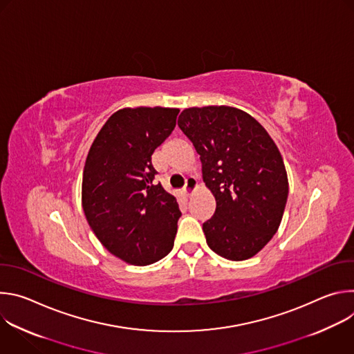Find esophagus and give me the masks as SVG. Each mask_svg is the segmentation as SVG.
Wrapping results in <instances>:
<instances>
[{"label": "esophagus", "instance_id": "obj_1", "mask_svg": "<svg viewBox=\"0 0 354 354\" xmlns=\"http://www.w3.org/2000/svg\"><path fill=\"white\" fill-rule=\"evenodd\" d=\"M196 189H197V180H196L194 178L186 179V185H185V187H183V193H185L187 197H190Z\"/></svg>", "mask_w": 354, "mask_h": 354}]
</instances>
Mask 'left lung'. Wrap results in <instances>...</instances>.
<instances>
[{
  "label": "left lung",
  "instance_id": "left-lung-1",
  "mask_svg": "<svg viewBox=\"0 0 354 354\" xmlns=\"http://www.w3.org/2000/svg\"><path fill=\"white\" fill-rule=\"evenodd\" d=\"M178 126L200 156L216 198V213L203 224L207 245L228 261L255 257L277 232L287 203V171L276 142L234 106L187 108Z\"/></svg>",
  "mask_w": 354,
  "mask_h": 354
}]
</instances>
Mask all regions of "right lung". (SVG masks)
<instances>
[{
    "label": "right lung",
    "mask_w": 354,
    "mask_h": 354,
    "mask_svg": "<svg viewBox=\"0 0 354 354\" xmlns=\"http://www.w3.org/2000/svg\"><path fill=\"white\" fill-rule=\"evenodd\" d=\"M176 108H123L95 137L84 165L81 203L93 234L134 266L167 257L180 217L176 198L154 183L151 156L172 133Z\"/></svg>",
    "instance_id": "right-lung-1"
}]
</instances>
